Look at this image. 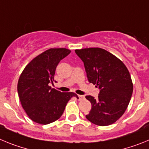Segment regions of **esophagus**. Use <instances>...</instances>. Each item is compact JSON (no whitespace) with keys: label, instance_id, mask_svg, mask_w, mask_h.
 <instances>
[{"label":"esophagus","instance_id":"esophagus-1","mask_svg":"<svg viewBox=\"0 0 149 149\" xmlns=\"http://www.w3.org/2000/svg\"><path fill=\"white\" fill-rule=\"evenodd\" d=\"M78 97H79V99H80V101H81V100H84V98H85V96L81 95H78Z\"/></svg>","mask_w":149,"mask_h":149}]
</instances>
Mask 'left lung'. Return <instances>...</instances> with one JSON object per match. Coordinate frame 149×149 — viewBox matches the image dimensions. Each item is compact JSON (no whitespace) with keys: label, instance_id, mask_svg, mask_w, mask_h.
Masks as SVG:
<instances>
[{"label":"left lung","instance_id":"left-lung-1","mask_svg":"<svg viewBox=\"0 0 149 149\" xmlns=\"http://www.w3.org/2000/svg\"><path fill=\"white\" fill-rule=\"evenodd\" d=\"M84 62L88 81L100 92L98 98L86 95L92 104L86 118L95 125H110L124 114L131 101L133 84L127 67L106 50L89 48L75 50Z\"/></svg>","mask_w":149,"mask_h":149}]
</instances>
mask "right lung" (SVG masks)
I'll return each instance as SVG.
<instances>
[{
	"mask_svg": "<svg viewBox=\"0 0 149 149\" xmlns=\"http://www.w3.org/2000/svg\"><path fill=\"white\" fill-rule=\"evenodd\" d=\"M66 48H51L30 62L18 82V93L22 107L30 119L47 125L60 119L68 101L78 96L52 89L55 70L61 60L70 54Z\"/></svg>",
	"mask_w": 149,
	"mask_h": 149,
	"instance_id": "right-lung-1",
	"label": "right lung"
}]
</instances>
